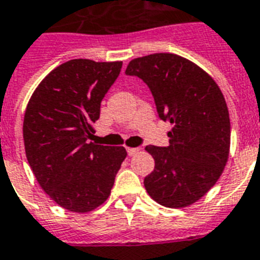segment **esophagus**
<instances>
[{
	"instance_id": "34e87169",
	"label": "esophagus",
	"mask_w": 260,
	"mask_h": 260,
	"mask_svg": "<svg viewBox=\"0 0 260 260\" xmlns=\"http://www.w3.org/2000/svg\"><path fill=\"white\" fill-rule=\"evenodd\" d=\"M139 151H140V149H139V148H126V152H128V155H129V156L136 155V153Z\"/></svg>"
}]
</instances>
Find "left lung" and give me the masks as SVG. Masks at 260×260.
<instances>
[{
  "mask_svg": "<svg viewBox=\"0 0 260 260\" xmlns=\"http://www.w3.org/2000/svg\"><path fill=\"white\" fill-rule=\"evenodd\" d=\"M125 73L149 86L159 117L172 125L168 147H145L155 160L145 189L164 207L191 206L214 187L229 160L231 125L224 96L207 72L178 54L139 57Z\"/></svg>",
  "mask_w": 260,
  "mask_h": 260,
  "instance_id": "obj_1",
  "label": "left lung"
}]
</instances>
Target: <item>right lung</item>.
Instances as JSON below:
<instances>
[{
  "label": "right lung",
  "mask_w": 260,
  "mask_h": 260,
  "mask_svg": "<svg viewBox=\"0 0 260 260\" xmlns=\"http://www.w3.org/2000/svg\"><path fill=\"white\" fill-rule=\"evenodd\" d=\"M121 65L67 61L40 82L27 103L22 126L27 163L50 199L72 212L104 203L126 157L124 147L89 141L101 100Z\"/></svg>",
  "instance_id": "1"
}]
</instances>
